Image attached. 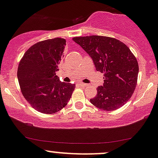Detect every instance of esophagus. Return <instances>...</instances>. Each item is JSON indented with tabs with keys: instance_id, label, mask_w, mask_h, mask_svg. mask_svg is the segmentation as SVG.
<instances>
[{
	"instance_id": "esophagus-1",
	"label": "esophagus",
	"mask_w": 158,
	"mask_h": 158,
	"mask_svg": "<svg viewBox=\"0 0 158 158\" xmlns=\"http://www.w3.org/2000/svg\"><path fill=\"white\" fill-rule=\"evenodd\" d=\"M79 85H81L82 86H87V84H84V83H82V82H79Z\"/></svg>"
}]
</instances>
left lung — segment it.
<instances>
[{
	"label": "left lung",
	"mask_w": 158,
	"mask_h": 158,
	"mask_svg": "<svg viewBox=\"0 0 158 158\" xmlns=\"http://www.w3.org/2000/svg\"><path fill=\"white\" fill-rule=\"evenodd\" d=\"M73 40L89 54L96 69L104 74V84L90 102L104 111H114L131 98L136 86L139 65L135 56L123 42L113 38L91 35Z\"/></svg>",
	"instance_id": "left-lung-1"
}]
</instances>
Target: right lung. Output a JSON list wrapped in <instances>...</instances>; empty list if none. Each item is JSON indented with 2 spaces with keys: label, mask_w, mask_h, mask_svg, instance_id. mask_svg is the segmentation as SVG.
Wrapping results in <instances>:
<instances>
[{
  "label": "right lung",
  "mask_w": 158,
  "mask_h": 158,
  "mask_svg": "<svg viewBox=\"0 0 158 158\" xmlns=\"http://www.w3.org/2000/svg\"><path fill=\"white\" fill-rule=\"evenodd\" d=\"M65 45L66 40L60 38L38 42L25 52L19 64L21 92L39 112H58L68 104L75 88V84L62 82L56 75Z\"/></svg>",
  "instance_id": "right-lung-1"
}]
</instances>
